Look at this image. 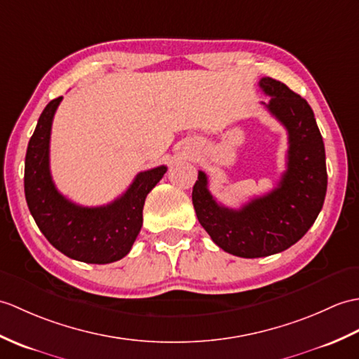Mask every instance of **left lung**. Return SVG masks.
I'll list each match as a JSON object with an SVG mask.
<instances>
[{
  "mask_svg": "<svg viewBox=\"0 0 359 359\" xmlns=\"http://www.w3.org/2000/svg\"><path fill=\"white\" fill-rule=\"evenodd\" d=\"M258 86L269 96L262 104L289 136L287 170L277 188L240 210L215 202L203 171L193 188L200 224L223 251L243 258L268 257L295 245L318 217L327 191L326 151L311 105L280 81L262 78Z\"/></svg>",
  "mask_w": 359,
  "mask_h": 359,
  "instance_id": "1",
  "label": "left lung"
}]
</instances>
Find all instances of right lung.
I'll return each mask as SVG.
<instances>
[{"mask_svg": "<svg viewBox=\"0 0 359 359\" xmlns=\"http://www.w3.org/2000/svg\"><path fill=\"white\" fill-rule=\"evenodd\" d=\"M62 96L41 113L29 140L24 168V193L32 217L57 251L73 260L107 264L130 252L142 228V211L149 191L166 172V166L142 171L125 193L104 206H81L56 189L50 174V133Z\"/></svg>", "mask_w": 359, "mask_h": 359, "instance_id": "add662e5", "label": "right lung"}]
</instances>
